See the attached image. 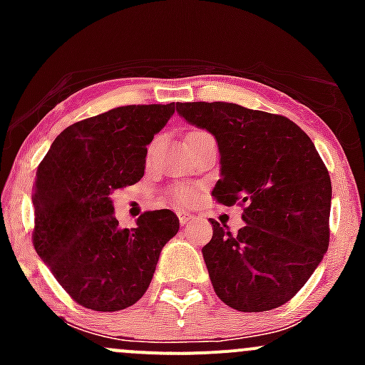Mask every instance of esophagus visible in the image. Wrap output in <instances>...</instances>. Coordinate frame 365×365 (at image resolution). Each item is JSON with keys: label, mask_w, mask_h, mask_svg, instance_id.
<instances>
[{"label": "esophagus", "mask_w": 365, "mask_h": 365, "mask_svg": "<svg viewBox=\"0 0 365 365\" xmlns=\"http://www.w3.org/2000/svg\"><path fill=\"white\" fill-rule=\"evenodd\" d=\"M178 219H180V224H182V226H185V224H189L190 220L194 219V217L190 215V213H187V212H180Z\"/></svg>", "instance_id": "obj_1"}]
</instances>
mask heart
I'll list each match as a JSON object with an SVG mask.
<instances>
[{
  "label": "heart",
  "mask_w": 365,
  "mask_h": 365,
  "mask_svg": "<svg viewBox=\"0 0 365 365\" xmlns=\"http://www.w3.org/2000/svg\"><path fill=\"white\" fill-rule=\"evenodd\" d=\"M173 196H175V200L182 205H190L196 200V192H194L190 187H176Z\"/></svg>",
  "instance_id": "1"
}]
</instances>
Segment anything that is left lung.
I'll return each mask as SVG.
<instances>
[{
  "label": "left lung",
  "instance_id": "left-lung-1",
  "mask_svg": "<svg viewBox=\"0 0 365 365\" xmlns=\"http://www.w3.org/2000/svg\"><path fill=\"white\" fill-rule=\"evenodd\" d=\"M190 125L215 135L220 180L212 196L244 206L238 233L212 220L203 247L217 297L242 312L286 304L329 249L332 183L307 134L286 116L227 102H178Z\"/></svg>",
  "mask_w": 365,
  "mask_h": 365
}]
</instances>
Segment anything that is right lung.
I'll return each instance as SVG.
<instances>
[{
  "instance_id": "1",
  "label": "right lung",
  "mask_w": 365,
  "mask_h": 365,
  "mask_svg": "<svg viewBox=\"0 0 365 365\" xmlns=\"http://www.w3.org/2000/svg\"><path fill=\"white\" fill-rule=\"evenodd\" d=\"M175 104L123 106L65 128L36 169L33 247L77 304L113 312L148 289L160 251L180 230L171 210L118 226L111 194L145 175L146 146Z\"/></svg>"
}]
</instances>
